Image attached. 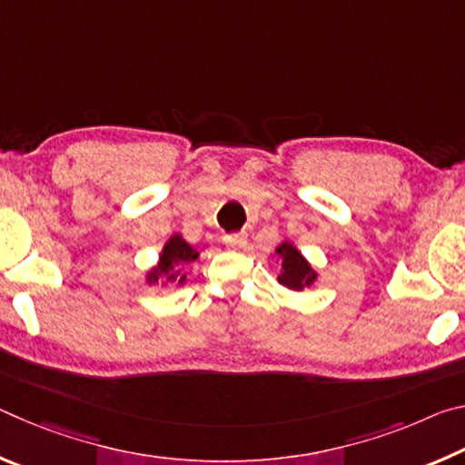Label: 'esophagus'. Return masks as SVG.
Returning a JSON list of instances; mask_svg holds the SVG:
<instances>
[{
	"label": "esophagus",
	"mask_w": 465,
	"mask_h": 465,
	"mask_svg": "<svg viewBox=\"0 0 465 465\" xmlns=\"http://www.w3.org/2000/svg\"><path fill=\"white\" fill-rule=\"evenodd\" d=\"M246 242H248V235L246 233H232V235H225V238H223L225 246L232 248V250L243 248V246H246Z\"/></svg>",
	"instance_id": "esophagus-1"
}]
</instances>
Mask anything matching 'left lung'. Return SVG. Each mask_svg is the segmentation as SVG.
I'll list each match as a JSON object with an SVG mask.
<instances>
[{"instance_id": "left-lung-1", "label": "left lung", "mask_w": 465, "mask_h": 465, "mask_svg": "<svg viewBox=\"0 0 465 465\" xmlns=\"http://www.w3.org/2000/svg\"><path fill=\"white\" fill-rule=\"evenodd\" d=\"M274 256L281 266L279 272V285L295 293L310 289L313 282L318 281V271L310 264L308 258L302 254L293 242L282 240L277 248H274Z\"/></svg>"}]
</instances>
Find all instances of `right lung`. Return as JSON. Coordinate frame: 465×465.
<instances>
[{"label": "right lung", "instance_id": "right-lung-1", "mask_svg": "<svg viewBox=\"0 0 465 465\" xmlns=\"http://www.w3.org/2000/svg\"><path fill=\"white\" fill-rule=\"evenodd\" d=\"M201 256V252L193 243H188L183 233H172L170 238L163 242L157 256V264L145 272V282L149 287L160 285V282H176L178 287L186 285V272L184 266L194 262Z\"/></svg>", "mask_w": 465, "mask_h": 465}]
</instances>
